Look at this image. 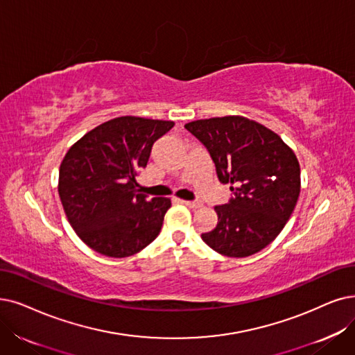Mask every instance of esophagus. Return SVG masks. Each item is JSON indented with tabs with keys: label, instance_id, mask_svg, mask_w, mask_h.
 Listing matches in <instances>:
<instances>
[{
	"label": "esophagus",
	"instance_id": "1",
	"mask_svg": "<svg viewBox=\"0 0 355 355\" xmlns=\"http://www.w3.org/2000/svg\"><path fill=\"white\" fill-rule=\"evenodd\" d=\"M182 202L185 204L187 207H191V208H200V207H202L201 201H182Z\"/></svg>",
	"mask_w": 355,
	"mask_h": 355
}]
</instances>
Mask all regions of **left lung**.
Masks as SVG:
<instances>
[{
	"label": "left lung",
	"mask_w": 355,
	"mask_h": 355,
	"mask_svg": "<svg viewBox=\"0 0 355 355\" xmlns=\"http://www.w3.org/2000/svg\"><path fill=\"white\" fill-rule=\"evenodd\" d=\"M185 128L207 148L232 198L216 205L217 225L204 242L230 258L266 248L284 229L300 195V166L275 132L243 116L200 119Z\"/></svg>",
	"instance_id": "1"
}]
</instances>
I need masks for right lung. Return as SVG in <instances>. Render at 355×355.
I'll list each match as a JSON object with an SVG mask.
<instances>
[{
  "instance_id": "add662e5",
  "label": "right lung",
  "mask_w": 355,
  "mask_h": 355,
  "mask_svg": "<svg viewBox=\"0 0 355 355\" xmlns=\"http://www.w3.org/2000/svg\"><path fill=\"white\" fill-rule=\"evenodd\" d=\"M172 121L121 116L92 130L68 150L58 192L69 224L89 248L126 258L159 236L168 198L138 193L135 176Z\"/></svg>"
}]
</instances>
